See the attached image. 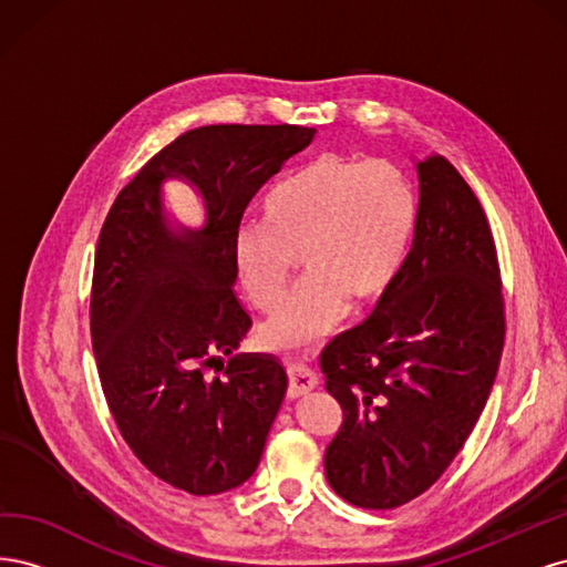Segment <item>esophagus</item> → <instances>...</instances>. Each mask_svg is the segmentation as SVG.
Returning <instances> with one entry per match:
<instances>
[{
	"label": "esophagus",
	"mask_w": 567,
	"mask_h": 567,
	"mask_svg": "<svg viewBox=\"0 0 567 567\" xmlns=\"http://www.w3.org/2000/svg\"><path fill=\"white\" fill-rule=\"evenodd\" d=\"M319 385L317 373L302 364H290L288 367V398L298 400L302 394H310Z\"/></svg>",
	"instance_id": "obj_1"
}]
</instances>
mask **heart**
<instances>
[{
    "mask_svg": "<svg viewBox=\"0 0 567 567\" xmlns=\"http://www.w3.org/2000/svg\"><path fill=\"white\" fill-rule=\"evenodd\" d=\"M416 221V196L388 161L321 156L265 198L262 221L234 234V260L250 302L271 310L293 277H307L265 323L271 348L310 352L357 302L381 296L398 274Z\"/></svg>",
    "mask_w": 567,
    "mask_h": 567,
    "instance_id": "b5f03b06",
    "label": "heart"
}]
</instances>
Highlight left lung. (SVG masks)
<instances>
[{
  "label": "left lung",
  "instance_id": "left-lung-1",
  "mask_svg": "<svg viewBox=\"0 0 567 567\" xmlns=\"http://www.w3.org/2000/svg\"><path fill=\"white\" fill-rule=\"evenodd\" d=\"M414 238L371 317L321 354L342 425L326 447L331 487L394 508L447 471L483 414L504 350L499 260L487 215L456 167L414 158Z\"/></svg>",
  "mask_w": 567,
  "mask_h": 567
}]
</instances>
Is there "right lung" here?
Listing matches in <instances>:
<instances>
[{"label": "right lung", "mask_w": 567, "mask_h": 567, "mask_svg": "<svg viewBox=\"0 0 567 567\" xmlns=\"http://www.w3.org/2000/svg\"><path fill=\"white\" fill-rule=\"evenodd\" d=\"M315 136L298 125L188 130L120 192L101 229L92 286L101 388L136 458L188 494L241 487L286 398L277 357L236 352L250 317L234 290V234L255 194ZM169 181L197 192L198 228L168 210ZM213 365L226 373L213 377Z\"/></svg>", "instance_id": "right-lung-1"}]
</instances>
